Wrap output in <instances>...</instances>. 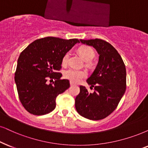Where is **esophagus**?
<instances>
[{
  "label": "esophagus",
  "instance_id": "1",
  "mask_svg": "<svg viewBox=\"0 0 148 148\" xmlns=\"http://www.w3.org/2000/svg\"><path fill=\"white\" fill-rule=\"evenodd\" d=\"M75 85V84H74V83H72V82H70V85L71 86H73V85Z\"/></svg>",
  "mask_w": 148,
  "mask_h": 148
}]
</instances>
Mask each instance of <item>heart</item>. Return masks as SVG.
Here are the masks:
<instances>
[{"label":"heart","mask_w":148,"mask_h":148,"mask_svg":"<svg viewBox=\"0 0 148 148\" xmlns=\"http://www.w3.org/2000/svg\"><path fill=\"white\" fill-rule=\"evenodd\" d=\"M78 51L79 55L81 56V57L83 58V60L85 62H90L93 59V57H95L94 50H93V48L89 47V46H80L78 48ZM69 55H70V53L67 52L63 57L62 63L63 65L67 64V63H68ZM86 76H87V72L84 70L70 68L64 72V77L67 79L70 80L72 83H78L83 78H85Z\"/></svg>","instance_id":"obj_1"}]
</instances>
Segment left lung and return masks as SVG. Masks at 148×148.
Masks as SVG:
<instances>
[{
    "instance_id": "left-lung-1",
    "label": "left lung",
    "mask_w": 148,
    "mask_h": 148,
    "mask_svg": "<svg viewBox=\"0 0 148 148\" xmlns=\"http://www.w3.org/2000/svg\"><path fill=\"white\" fill-rule=\"evenodd\" d=\"M80 42L93 46L99 55L98 64L87 83L94 87L89 93L80 86V93L75 99V107L80 115L91 120H99L115 111L124 96L126 86V70L124 61L117 50L100 39Z\"/></svg>"
}]
</instances>
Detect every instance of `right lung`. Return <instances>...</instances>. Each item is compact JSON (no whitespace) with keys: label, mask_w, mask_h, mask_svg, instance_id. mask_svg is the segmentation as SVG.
<instances>
[{"label":"right lung","mask_w":148,"mask_h":148,"mask_svg":"<svg viewBox=\"0 0 148 148\" xmlns=\"http://www.w3.org/2000/svg\"><path fill=\"white\" fill-rule=\"evenodd\" d=\"M79 41L54 37L39 39L29 44L20 53L15 73L18 96L30 113L42 115L53 111L56 98L70 87L67 79L61 80L62 59ZM48 78L55 79L48 84Z\"/></svg>","instance_id":"obj_1"}]
</instances>
